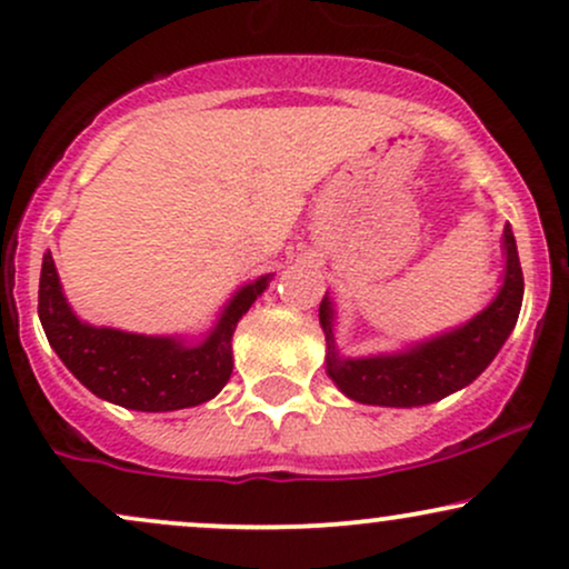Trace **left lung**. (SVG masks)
Listing matches in <instances>:
<instances>
[{
  "label": "left lung",
  "mask_w": 569,
  "mask_h": 569,
  "mask_svg": "<svg viewBox=\"0 0 569 569\" xmlns=\"http://www.w3.org/2000/svg\"><path fill=\"white\" fill-rule=\"evenodd\" d=\"M502 283L485 310L441 335L393 352L348 358L335 345V302L326 293L318 318L326 335V375L345 396L369 407L411 409L457 393L485 371L519 321L525 299L519 251L511 224L502 230Z\"/></svg>",
  "instance_id": "obj_1"
}]
</instances>
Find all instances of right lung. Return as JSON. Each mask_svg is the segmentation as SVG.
<instances>
[{"mask_svg":"<svg viewBox=\"0 0 569 569\" xmlns=\"http://www.w3.org/2000/svg\"><path fill=\"white\" fill-rule=\"evenodd\" d=\"M272 276L240 286L200 339L154 337L82 321L63 293L53 253L42 257L39 321L50 348L90 393L136 411L200 407L232 375V335Z\"/></svg>","mask_w":569,"mask_h":569,"instance_id":"obj_1","label":"right lung"}]
</instances>
